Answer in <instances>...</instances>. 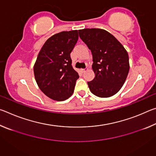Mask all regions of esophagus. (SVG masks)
<instances>
[{
  "mask_svg": "<svg viewBox=\"0 0 156 156\" xmlns=\"http://www.w3.org/2000/svg\"><path fill=\"white\" fill-rule=\"evenodd\" d=\"M88 70V69H80V72L82 73H84L85 72H87V71Z\"/></svg>",
  "mask_w": 156,
  "mask_h": 156,
  "instance_id": "1",
  "label": "esophagus"
}]
</instances>
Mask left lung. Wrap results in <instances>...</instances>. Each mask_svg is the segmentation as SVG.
<instances>
[{
	"instance_id": "8db88e82",
	"label": "left lung",
	"mask_w": 156,
	"mask_h": 156,
	"mask_svg": "<svg viewBox=\"0 0 156 156\" xmlns=\"http://www.w3.org/2000/svg\"><path fill=\"white\" fill-rule=\"evenodd\" d=\"M78 32L93 56L95 78L87 83L91 92L100 98L117 94L129 71L126 50L112 34L102 29H83Z\"/></svg>"
}]
</instances>
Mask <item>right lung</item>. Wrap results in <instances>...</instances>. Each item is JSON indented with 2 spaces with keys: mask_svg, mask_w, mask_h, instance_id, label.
Here are the masks:
<instances>
[{
  "mask_svg": "<svg viewBox=\"0 0 156 156\" xmlns=\"http://www.w3.org/2000/svg\"><path fill=\"white\" fill-rule=\"evenodd\" d=\"M78 39V30L61 31L47 39L34 66L37 84L47 97L62 101L73 93L78 72L70 54Z\"/></svg>",
  "mask_w": 156,
  "mask_h": 156,
  "instance_id": "add662e5",
  "label": "right lung"
}]
</instances>
